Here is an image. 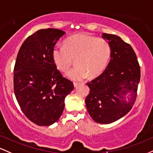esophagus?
Returning a JSON list of instances; mask_svg holds the SVG:
<instances>
[{
    "instance_id": "obj_1",
    "label": "esophagus",
    "mask_w": 153,
    "mask_h": 153,
    "mask_svg": "<svg viewBox=\"0 0 153 153\" xmlns=\"http://www.w3.org/2000/svg\"><path fill=\"white\" fill-rule=\"evenodd\" d=\"M78 85H79L78 82H74V86L75 87H77V86H78Z\"/></svg>"
}]
</instances>
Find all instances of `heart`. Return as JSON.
I'll return each mask as SVG.
<instances>
[{
    "label": "heart",
    "mask_w": 153,
    "mask_h": 153,
    "mask_svg": "<svg viewBox=\"0 0 153 153\" xmlns=\"http://www.w3.org/2000/svg\"><path fill=\"white\" fill-rule=\"evenodd\" d=\"M111 53V46L107 41L81 33L68 37L64 47L55 46L52 56L56 66L62 72L67 71L75 60L76 66L68 72L67 76L80 81L88 74L90 77L99 75L107 66Z\"/></svg>",
    "instance_id": "b5f03b06"
}]
</instances>
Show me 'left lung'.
<instances>
[{"label":"left lung","instance_id":"1","mask_svg":"<svg viewBox=\"0 0 153 153\" xmlns=\"http://www.w3.org/2000/svg\"><path fill=\"white\" fill-rule=\"evenodd\" d=\"M102 37L109 41L111 61L100 76L87 83L90 90L85 103L95 122L111 123L133 107L140 80V66L129 44L114 35L102 33Z\"/></svg>","mask_w":153,"mask_h":153}]
</instances>
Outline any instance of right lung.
<instances>
[{
	"label": "right lung",
	"instance_id": "obj_1",
	"mask_svg": "<svg viewBox=\"0 0 153 153\" xmlns=\"http://www.w3.org/2000/svg\"><path fill=\"white\" fill-rule=\"evenodd\" d=\"M65 32L39 30L22 45L13 69V90L22 112L38 126H50L59 119L64 99L74 90L53 60V50Z\"/></svg>",
	"mask_w": 153,
	"mask_h": 153
}]
</instances>
